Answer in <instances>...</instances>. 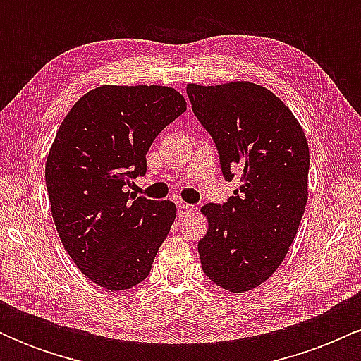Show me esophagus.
<instances>
[{"mask_svg": "<svg viewBox=\"0 0 361 361\" xmlns=\"http://www.w3.org/2000/svg\"><path fill=\"white\" fill-rule=\"evenodd\" d=\"M193 209H195L193 205H188V204H178V217H180V219L188 217V215L193 212Z\"/></svg>", "mask_w": 361, "mask_h": 361, "instance_id": "esophagus-1", "label": "esophagus"}]
</instances>
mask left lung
<instances>
[{"mask_svg": "<svg viewBox=\"0 0 361 361\" xmlns=\"http://www.w3.org/2000/svg\"><path fill=\"white\" fill-rule=\"evenodd\" d=\"M193 114L212 135L222 175L239 180L224 205L207 204L198 241L204 273L233 293L270 279L295 239L307 204L309 146L299 120L264 86L188 85Z\"/></svg>", "mask_w": 361, "mask_h": 361, "instance_id": "1", "label": "left lung"}]
</instances>
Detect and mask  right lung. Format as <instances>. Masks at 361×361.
I'll use <instances>...</instances> for the list:
<instances>
[{
	"mask_svg": "<svg viewBox=\"0 0 361 361\" xmlns=\"http://www.w3.org/2000/svg\"><path fill=\"white\" fill-rule=\"evenodd\" d=\"M186 110L168 86L103 85L62 120L45 163V185L62 246L91 281L126 290L149 275L176 205L127 192L146 175L156 135Z\"/></svg>",
	"mask_w": 361,
	"mask_h": 361,
	"instance_id": "obj_1",
	"label": "right lung"
}]
</instances>
